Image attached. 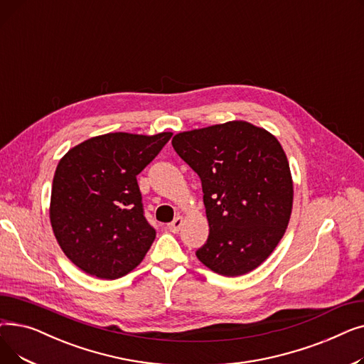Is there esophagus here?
I'll return each instance as SVG.
<instances>
[{
    "instance_id": "34e87169",
    "label": "esophagus",
    "mask_w": 364,
    "mask_h": 364,
    "mask_svg": "<svg viewBox=\"0 0 364 364\" xmlns=\"http://www.w3.org/2000/svg\"><path fill=\"white\" fill-rule=\"evenodd\" d=\"M183 221H184L183 217H177V218H174V221L168 224V228H169L172 233H177L180 228H181V225H183Z\"/></svg>"
}]
</instances>
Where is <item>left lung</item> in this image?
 Returning a JSON list of instances; mask_svg holds the SVG:
<instances>
[{"label":"left lung","mask_w":364,"mask_h":364,"mask_svg":"<svg viewBox=\"0 0 364 364\" xmlns=\"http://www.w3.org/2000/svg\"><path fill=\"white\" fill-rule=\"evenodd\" d=\"M172 147L202 181L209 236L196 251L199 261L227 277L255 270L274 251L292 213V176L277 139L232 121L180 132Z\"/></svg>","instance_id":"obj_1"}]
</instances>
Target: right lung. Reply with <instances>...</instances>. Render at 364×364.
Here are the masks:
<instances>
[{"mask_svg": "<svg viewBox=\"0 0 364 364\" xmlns=\"http://www.w3.org/2000/svg\"><path fill=\"white\" fill-rule=\"evenodd\" d=\"M172 132H109L70 149L55 168L50 221L65 255L87 274L118 279L143 261L156 232L137 176Z\"/></svg>", "mask_w": 364, "mask_h": 364, "instance_id": "add662e5", "label": "right lung"}]
</instances>
